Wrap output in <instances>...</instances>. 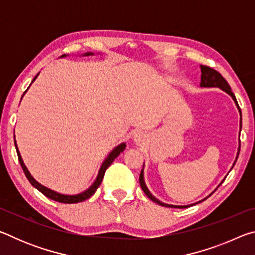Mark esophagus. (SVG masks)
Instances as JSON below:
<instances>
[{"label": "esophagus", "mask_w": 255, "mask_h": 255, "mask_svg": "<svg viewBox=\"0 0 255 255\" xmlns=\"http://www.w3.org/2000/svg\"><path fill=\"white\" fill-rule=\"evenodd\" d=\"M135 140H136V141H141L140 135H136V136H135Z\"/></svg>", "instance_id": "1"}]
</instances>
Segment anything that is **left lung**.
I'll list each match as a JSON object with an SVG mask.
<instances>
[{"label":"left lung","mask_w":255,"mask_h":255,"mask_svg":"<svg viewBox=\"0 0 255 255\" xmlns=\"http://www.w3.org/2000/svg\"><path fill=\"white\" fill-rule=\"evenodd\" d=\"M200 85L201 86H205V88H219V89L224 90V91L227 92L233 99H234V101L236 103L237 108H239L240 114H241V109H240V107H239V103H237V101H236V98L234 96V93L231 91V86L228 85L227 81L224 79L221 73H218L217 71L214 70V68L209 67V66H201V83H200ZM241 123H242V120H241ZM237 156H239V155H237ZM139 183H140L141 189H143V191L145 192V195L147 196L150 200H153L154 202H156V204H158V205L164 206V207H173V208H174V207H175V208H187V207H190V206L167 205V204H164V202H161L158 199H156V198H155L154 196H152V193L148 191L147 187H146V184L144 182L143 171H141L140 176H139Z\"/></svg>","instance_id":"1"}]
</instances>
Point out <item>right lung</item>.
<instances>
[{
    "instance_id": "1",
    "label": "right lung",
    "mask_w": 255,
    "mask_h": 255,
    "mask_svg": "<svg viewBox=\"0 0 255 255\" xmlns=\"http://www.w3.org/2000/svg\"><path fill=\"white\" fill-rule=\"evenodd\" d=\"M85 55H91V53H88V54H85ZM63 56H64V55H63ZM36 77H37V76H36ZM36 77H34V79L32 80V82H33L34 80H36ZM14 144H15L16 153H18V158H19L20 165H21V167H22V170H23V172H24L25 176H27V179L29 180V182L31 183L34 188H37L38 190H39V191L42 193V195H45L46 197H48V198H50V199H53V200H55V201L63 202V204H76V202H81V201H84V200H86V199H89V198L91 197V196L93 195V193L97 191V189H98L99 185L101 184V181H102V179H103V175H105L106 170L108 169V167L110 166V164L115 161V158L117 157L118 155L123 152V150L125 149V147H126V145H125V144H120V145L117 146V147H116L114 150H112V152L109 154V156L107 157L106 161L103 162V164L101 165V169H100V171H99V174H98V176H97V180L94 181V183H93V184L91 185V187H90L88 190H86V191L82 192V193H80V195H76V196H65V195H60V193H57V192L53 191V190H50V189H48V188L44 187V185H41L40 183H38L37 181L32 178L31 174L29 173L28 169H27V167H25L24 163H23V161H22V158H21V155H20V153H19L18 147H16V143H15V141H14Z\"/></svg>"
}]
</instances>
